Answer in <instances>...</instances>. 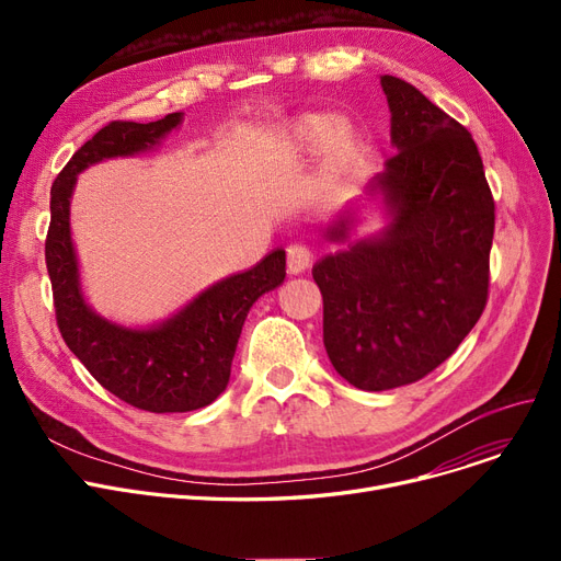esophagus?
<instances>
[{"mask_svg":"<svg viewBox=\"0 0 561 561\" xmlns=\"http://www.w3.org/2000/svg\"><path fill=\"white\" fill-rule=\"evenodd\" d=\"M311 263H313V252L307 245L296 243L288 248V271L293 275H300V273L309 271Z\"/></svg>","mask_w":561,"mask_h":561,"instance_id":"34e87169","label":"esophagus"}]
</instances>
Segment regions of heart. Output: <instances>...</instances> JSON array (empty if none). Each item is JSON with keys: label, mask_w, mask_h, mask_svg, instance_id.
<instances>
[{"label": "heart", "mask_w": 561, "mask_h": 561, "mask_svg": "<svg viewBox=\"0 0 561 561\" xmlns=\"http://www.w3.org/2000/svg\"><path fill=\"white\" fill-rule=\"evenodd\" d=\"M357 145V127L345 115L322 117L305 115L288 129V147L293 152L311 154L320 150L330 168H341Z\"/></svg>", "instance_id": "b5f03b06"}]
</instances>
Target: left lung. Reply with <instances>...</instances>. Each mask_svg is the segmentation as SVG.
Listing matches in <instances>:
<instances>
[{
	"instance_id": "obj_1",
	"label": "left lung",
	"mask_w": 561,
	"mask_h": 561,
	"mask_svg": "<svg viewBox=\"0 0 561 561\" xmlns=\"http://www.w3.org/2000/svg\"><path fill=\"white\" fill-rule=\"evenodd\" d=\"M396 154L370 176L387 227L352 241L355 214L328 229L343 250L313 265L322 341L336 373L362 391H389L444 364L489 296L495 204L473 136L419 88L379 79Z\"/></svg>"
}]
</instances>
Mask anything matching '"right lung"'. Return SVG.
<instances>
[{"label": "right lung", "instance_id": "add662e5", "mask_svg": "<svg viewBox=\"0 0 561 561\" xmlns=\"http://www.w3.org/2000/svg\"><path fill=\"white\" fill-rule=\"evenodd\" d=\"M182 117L184 113H168L147 125L115 121L83 142L51 184V220L45 241L56 322L64 341L106 391L152 414L202 409L227 389L248 311L286 277V252L277 248L250 271L211 284L150 328L117 325L85 302L70 231L77 174L104 159L152 150L182 125Z\"/></svg>", "mask_w": 561, "mask_h": 561}]
</instances>
